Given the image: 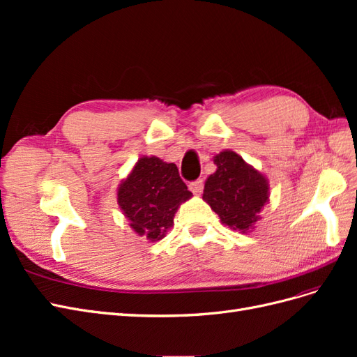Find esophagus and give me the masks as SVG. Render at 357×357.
<instances>
[{
  "label": "esophagus",
  "instance_id": "obj_1",
  "mask_svg": "<svg viewBox=\"0 0 357 357\" xmlns=\"http://www.w3.org/2000/svg\"><path fill=\"white\" fill-rule=\"evenodd\" d=\"M189 189H190L192 193H195V195H199V193H201L202 189H204V181H202V180L192 181L190 185H189Z\"/></svg>",
  "mask_w": 357,
  "mask_h": 357
}]
</instances>
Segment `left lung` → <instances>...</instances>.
I'll list each match as a JSON object with an SVG mask.
<instances>
[{
	"label": "left lung",
	"instance_id": "1",
	"mask_svg": "<svg viewBox=\"0 0 357 357\" xmlns=\"http://www.w3.org/2000/svg\"><path fill=\"white\" fill-rule=\"evenodd\" d=\"M215 172L205 180L202 199L234 231L250 232L269 201L266 177L232 150L214 156Z\"/></svg>",
	"mask_w": 357,
	"mask_h": 357
}]
</instances>
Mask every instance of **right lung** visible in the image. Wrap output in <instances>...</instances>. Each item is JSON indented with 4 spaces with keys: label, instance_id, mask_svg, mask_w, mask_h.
<instances>
[{
    "label": "right lung",
    "instance_id": "right-lung-1",
    "mask_svg": "<svg viewBox=\"0 0 357 357\" xmlns=\"http://www.w3.org/2000/svg\"><path fill=\"white\" fill-rule=\"evenodd\" d=\"M192 193L176 164L156 156H142L117 189V204L129 226L149 241L164 238L180 205Z\"/></svg>",
    "mask_w": 357,
    "mask_h": 357
}]
</instances>
